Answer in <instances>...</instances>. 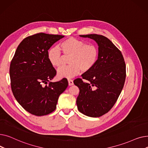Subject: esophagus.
Wrapping results in <instances>:
<instances>
[{"label": "esophagus", "mask_w": 148, "mask_h": 148, "mask_svg": "<svg viewBox=\"0 0 148 148\" xmlns=\"http://www.w3.org/2000/svg\"><path fill=\"white\" fill-rule=\"evenodd\" d=\"M68 82L69 86H72V85L74 84V83H73V80L68 79Z\"/></svg>", "instance_id": "1"}]
</instances>
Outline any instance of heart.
I'll use <instances>...</instances> for the list:
<instances>
[{
    "instance_id": "1",
    "label": "heart",
    "mask_w": 148,
    "mask_h": 148,
    "mask_svg": "<svg viewBox=\"0 0 148 148\" xmlns=\"http://www.w3.org/2000/svg\"><path fill=\"white\" fill-rule=\"evenodd\" d=\"M66 58H69L68 66L58 71L59 78L70 79L78 75L81 70L88 72L94 67L99 57V50L94 44H86L75 38H68L62 41L59 47ZM58 48L52 47L47 52V58L51 65L59 68L64 64V58Z\"/></svg>"
}]
</instances>
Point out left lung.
<instances>
[{
    "label": "left lung",
    "mask_w": 148,
    "mask_h": 148,
    "mask_svg": "<svg viewBox=\"0 0 148 148\" xmlns=\"http://www.w3.org/2000/svg\"><path fill=\"white\" fill-rule=\"evenodd\" d=\"M94 40L98 44L99 57L95 65L82 75L88 80H74L80 92L76 103L80 112L92 118L109 111L117 101L126 77V66L121 51L104 36L80 35Z\"/></svg>",
    "instance_id": "1"
}]
</instances>
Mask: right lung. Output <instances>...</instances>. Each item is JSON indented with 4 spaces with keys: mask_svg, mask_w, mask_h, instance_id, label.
<instances>
[{
    "mask_svg": "<svg viewBox=\"0 0 148 148\" xmlns=\"http://www.w3.org/2000/svg\"><path fill=\"white\" fill-rule=\"evenodd\" d=\"M64 37L44 33L26 37L18 45L11 62L13 95L24 109L34 115L53 112L59 95L68 87L66 79L51 82L56 71L47 58L50 48Z\"/></svg>",
    "mask_w": 148,
    "mask_h": 148,
    "instance_id": "obj_1",
    "label": "right lung"
}]
</instances>
